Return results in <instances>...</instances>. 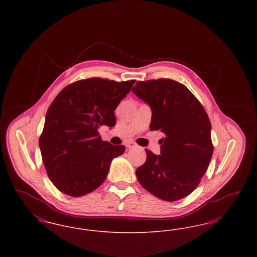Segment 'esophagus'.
<instances>
[{"instance_id": "obj_1", "label": "esophagus", "mask_w": 257, "mask_h": 257, "mask_svg": "<svg viewBox=\"0 0 257 257\" xmlns=\"http://www.w3.org/2000/svg\"><path fill=\"white\" fill-rule=\"evenodd\" d=\"M125 146L127 148H129V149H131V148H134V147H137V144L134 143V142H127L126 144H125Z\"/></svg>"}]
</instances>
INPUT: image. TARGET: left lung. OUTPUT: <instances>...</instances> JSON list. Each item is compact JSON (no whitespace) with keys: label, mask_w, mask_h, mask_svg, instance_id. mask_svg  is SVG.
<instances>
[{"label":"left lung","mask_w":257,"mask_h":257,"mask_svg":"<svg viewBox=\"0 0 257 257\" xmlns=\"http://www.w3.org/2000/svg\"><path fill=\"white\" fill-rule=\"evenodd\" d=\"M132 91L151 109L150 130L165 134L160 155L146 149L147 161L136 171L139 182L166 201L189 196L213 154L206 111L186 86L171 79L137 82Z\"/></svg>","instance_id":"obj_1"}]
</instances>
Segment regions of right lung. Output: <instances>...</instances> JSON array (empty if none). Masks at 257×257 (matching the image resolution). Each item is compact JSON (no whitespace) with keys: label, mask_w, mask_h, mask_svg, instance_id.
I'll return each mask as SVG.
<instances>
[{"label":"right lung","mask_w":257,"mask_h":257,"mask_svg":"<svg viewBox=\"0 0 257 257\" xmlns=\"http://www.w3.org/2000/svg\"><path fill=\"white\" fill-rule=\"evenodd\" d=\"M134 83L81 80L64 87L50 105L39 147L48 177L61 193H91L105 181L111 161L124 153V146L102 141L98 130L115 125L114 110Z\"/></svg>","instance_id":"add662e5"}]
</instances>
